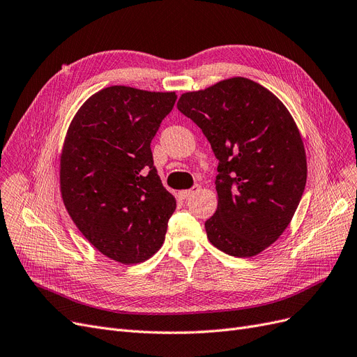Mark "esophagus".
I'll list each match as a JSON object with an SVG mask.
<instances>
[{"label":"esophagus","instance_id":"1","mask_svg":"<svg viewBox=\"0 0 357 357\" xmlns=\"http://www.w3.org/2000/svg\"><path fill=\"white\" fill-rule=\"evenodd\" d=\"M199 189H201L199 186H193L192 189H188V190H180V192H178V196H180L181 199H188V198H190V196H192L193 193L198 192Z\"/></svg>","mask_w":357,"mask_h":357}]
</instances>
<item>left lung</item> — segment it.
Here are the masks:
<instances>
[{
	"label": "left lung",
	"mask_w": 357,
	"mask_h": 357,
	"mask_svg": "<svg viewBox=\"0 0 357 357\" xmlns=\"http://www.w3.org/2000/svg\"><path fill=\"white\" fill-rule=\"evenodd\" d=\"M177 109L202 130L218 159L208 241L229 255L255 257L289 226L305 188L296 121L272 91L243 77L183 93Z\"/></svg>",
	"instance_id": "8db88e82"
}]
</instances>
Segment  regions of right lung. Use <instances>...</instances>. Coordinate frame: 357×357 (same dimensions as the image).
<instances>
[{
    "mask_svg": "<svg viewBox=\"0 0 357 357\" xmlns=\"http://www.w3.org/2000/svg\"><path fill=\"white\" fill-rule=\"evenodd\" d=\"M176 99V91L112 85L90 96L66 131L61 199L84 238L121 264L143 263L158 252L176 210L151 151Z\"/></svg>",
    "mask_w": 357,
    "mask_h": 357,
    "instance_id": "right-lung-1",
    "label": "right lung"
}]
</instances>
